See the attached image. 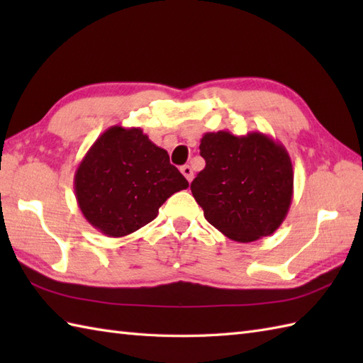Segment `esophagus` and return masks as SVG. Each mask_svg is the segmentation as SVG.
Wrapping results in <instances>:
<instances>
[{
    "mask_svg": "<svg viewBox=\"0 0 363 363\" xmlns=\"http://www.w3.org/2000/svg\"><path fill=\"white\" fill-rule=\"evenodd\" d=\"M181 173L186 176V179L189 181V182H191V179H194V169H191V167L190 165H184L182 168H181Z\"/></svg>",
    "mask_w": 363,
    "mask_h": 363,
    "instance_id": "1",
    "label": "esophagus"
}]
</instances>
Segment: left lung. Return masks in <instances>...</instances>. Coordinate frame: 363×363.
<instances>
[{
  "instance_id": "1",
  "label": "left lung",
  "mask_w": 363,
  "mask_h": 363,
  "mask_svg": "<svg viewBox=\"0 0 363 363\" xmlns=\"http://www.w3.org/2000/svg\"><path fill=\"white\" fill-rule=\"evenodd\" d=\"M203 172L191 195L206 220L230 240L248 243L282 225L293 198L291 159L282 143L262 133H206Z\"/></svg>"
}]
</instances>
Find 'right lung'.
I'll return each mask as SVG.
<instances>
[{"mask_svg": "<svg viewBox=\"0 0 363 363\" xmlns=\"http://www.w3.org/2000/svg\"><path fill=\"white\" fill-rule=\"evenodd\" d=\"M187 187L168 152L140 128L106 129L74 172V195L84 218L113 238L148 225L169 196Z\"/></svg>", "mask_w": 363, "mask_h": 363, "instance_id": "obj_1", "label": "right lung"}]
</instances>
